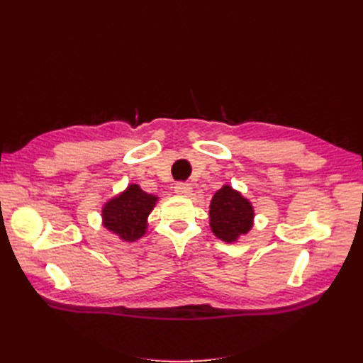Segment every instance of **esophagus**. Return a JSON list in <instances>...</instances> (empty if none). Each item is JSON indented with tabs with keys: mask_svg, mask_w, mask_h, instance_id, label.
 <instances>
[{
	"mask_svg": "<svg viewBox=\"0 0 363 363\" xmlns=\"http://www.w3.org/2000/svg\"><path fill=\"white\" fill-rule=\"evenodd\" d=\"M175 194L180 196H191L192 195V188L188 183H177L175 184Z\"/></svg>",
	"mask_w": 363,
	"mask_h": 363,
	"instance_id": "obj_1",
	"label": "esophagus"
}]
</instances>
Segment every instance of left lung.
<instances>
[{
    "mask_svg": "<svg viewBox=\"0 0 363 363\" xmlns=\"http://www.w3.org/2000/svg\"><path fill=\"white\" fill-rule=\"evenodd\" d=\"M208 224L218 239L235 244L255 225V207L239 191L224 184L211 200Z\"/></svg>",
    "mask_w": 363,
    "mask_h": 363,
    "instance_id": "obj_1",
    "label": "left lung"
}]
</instances>
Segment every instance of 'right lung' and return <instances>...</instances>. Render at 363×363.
Listing matches in <instances>:
<instances>
[{
    "instance_id": "add662e5",
    "label": "right lung",
    "mask_w": 363,
    "mask_h": 363,
    "mask_svg": "<svg viewBox=\"0 0 363 363\" xmlns=\"http://www.w3.org/2000/svg\"><path fill=\"white\" fill-rule=\"evenodd\" d=\"M159 201L157 195L140 189L136 183L108 199L101 207V223L124 242H136L147 235L148 215Z\"/></svg>"
}]
</instances>
